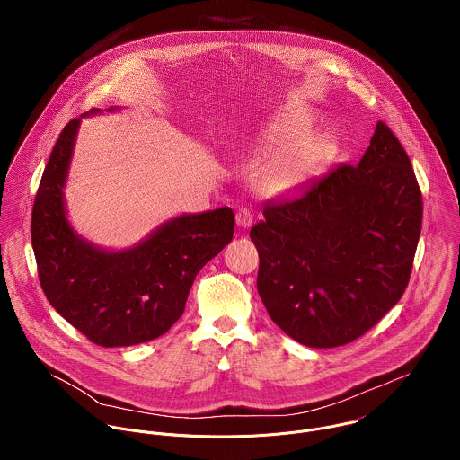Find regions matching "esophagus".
Returning <instances> with one entry per match:
<instances>
[{
    "instance_id": "obj_1",
    "label": "esophagus",
    "mask_w": 460,
    "mask_h": 460,
    "mask_svg": "<svg viewBox=\"0 0 460 460\" xmlns=\"http://www.w3.org/2000/svg\"><path fill=\"white\" fill-rule=\"evenodd\" d=\"M235 221H237V226L239 228H250L252 223H253V214L250 208H239V212L235 214Z\"/></svg>"
}]
</instances>
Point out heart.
I'll return each mask as SVG.
<instances>
[{
	"mask_svg": "<svg viewBox=\"0 0 460 460\" xmlns=\"http://www.w3.org/2000/svg\"><path fill=\"white\" fill-rule=\"evenodd\" d=\"M310 131V122L306 119H292L281 124L272 126L270 129L261 136V148L262 150H276L285 146L287 143L305 136ZM324 152L323 143H308L301 146H294L270 161L259 177V186L262 193L269 197H276L287 193L301 179L310 172L317 157Z\"/></svg>",
	"mask_w": 460,
	"mask_h": 460,
	"instance_id": "1",
	"label": "heart"
}]
</instances>
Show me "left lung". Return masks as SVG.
Here are the masks:
<instances>
[{"label": "left lung", "mask_w": 460, "mask_h": 460, "mask_svg": "<svg viewBox=\"0 0 460 460\" xmlns=\"http://www.w3.org/2000/svg\"><path fill=\"white\" fill-rule=\"evenodd\" d=\"M421 216L409 155L377 122L356 166L340 164L303 195L265 203V219L252 228L257 288L272 323L315 349L363 336L405 292Z\"/></svg>", "instance_id": "left-lung-1"}]
</instances>
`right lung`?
<instances>
[{
  "label": "right lung",
  "mask_w": 460,
  "mask_h": 460,
  "mask_svg": "<svg viewBox=\"0 0 460 460\" xmlns=\"http://www.w3.org/2000/svg\"><path fill=\"white\" fill-rule=\"evenodd\" d=\"M95 113V110H93ZM79 119L57 139L31 212V244L51 306L101 347L150 341L184 314L199 269L234 237L235 216L223 207L161 225L126 252H102L66 221L64 184Z\"/></svg>",
  "instance_id": "1"
}]
</instances>
